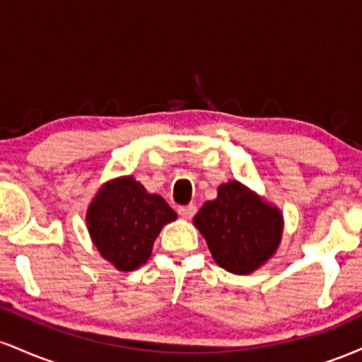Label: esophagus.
I'll use <instances>...</instances> for the list:
<instances>
[{
	"label": "esophagus",
	"instance_id": "obj_1",
	"mask_svg": "<svg viewBox=\"0 0 362 362\" xmlns=\"http://www.w3.org/2000/svg\"><path fill=\"white\" fill-rule=\"evenodd\" d=\"M195 206L194 204H189V206H178V209H177V213L182 216V218H185V219H190L192 218V216L195 214Z\"/></svg>",
	"mask_w": 362,
	"mask_h": 362
}]
</instances>
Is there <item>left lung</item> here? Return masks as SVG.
I'll list each match as a JSON object with an SVG mask.
<instances>
[{"label":"left lung","instance_id":"left-lung-1","mask_svg":"<svg viewBox=\"0 0 362 362\" xmlns=\"http://www.w3.org/2000/svg\"><path fill=\"white\" fill-rule=\"evenodd\" d=\"M216 264L224 271L250 274L276 252L282 216L240 182H228L194 218Z\"/></svg>","mask_w":362,"mask_h":362}]
</instances>
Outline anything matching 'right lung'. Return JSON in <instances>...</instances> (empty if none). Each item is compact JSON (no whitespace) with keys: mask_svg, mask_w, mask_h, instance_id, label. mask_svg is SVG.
<instances>
[{"mask_svg":"<svg viewBox=\"0 0 362 362\" xmlns=\"http://www.w3.org/2000/svg\"><path fill=\"white\" fill-rule=\"evenodd\" d=\"M175 218L163 197L122 177L102 187L88 207L86 224L103 259L129 272L149 259L161 228Z\"/></svg>","mask_w":362,"mask_h":362,"instance_id":"add662e5","label":"right lung"}]
</instances>
